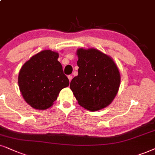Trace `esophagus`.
<instances>
[{"mask_svg": "<svg viewBox=\"0 0 155 155\" xmlns=\"http://www.w3.org/2000/svg\"><path fill=\"white\" fill-rule=\"evenodd\" d=\"M68 80H69V81H71V79H72V76L71 75H68Z\"/></svg>", "mask_w": 155, "mask_h": 155, "instance_id": "34e87169", "label": "esophagus"}]
</instances>
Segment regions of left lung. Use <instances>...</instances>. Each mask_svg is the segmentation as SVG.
Returning a JSON list of instances; mask_svg holds the SVG:
<instances>
[{"mask_svg": "<svg viewBox=\"0 0 155 155\" xmlns=\"http://www.w3.org/2000/svg\"><path fill=\"white\" fill-rule=\"evenodd\" d=\"M78 76L70 89L79 105L97 111L110 104L120 84V74L114 61L94 48L77 51Z\"/></svg>", "mask_w": 155, "mask_h": 155, "instance_id": "obj_1", "label": "left lung"}]
</instances>
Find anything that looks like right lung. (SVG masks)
I'll use <instances>...</instances> for the list:
<instances>
[{"label": "right lung", "mask_w": 155, "mask_h": 155, "mask_svg": "<svg viewBox=\"0 0 155 155\" xmlns=\"http://www.w3.org/2000/svg\"><path fill=\"white\" fill-rule=\"evenodd\" d=\"M58 53L45 50L23 64L18 86L25 101L33 108L46 109L56 100L61 90L69 85Z\"/></svg>", "instance_id": "add662e5"}]
</instances>
